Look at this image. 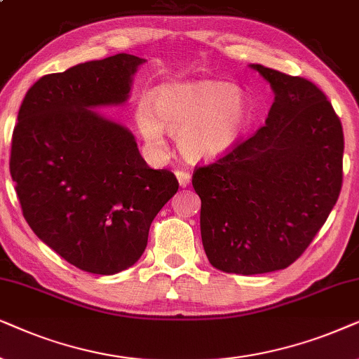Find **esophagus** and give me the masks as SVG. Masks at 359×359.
<instances>
[{"label":"esophagus","mask_w":359,"mask_h":359,"mask_svg":"<svg viewBox=\"0 0 359 359\" xmlns=\"http://www.w3.org/2000/svg\"><path fill=\"white\" fill-rule=\"evenodd\" d=\"M175 177H177V180H179L180 187H187V185L190 184V174H189V172L177 170L175 172Z\"/></svg>","instance_id":"esophagus-1"}]
</instances>
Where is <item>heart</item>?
Masks as SVG:
<instances>
[{
	"instance_id": "obj_1",
	"label": "heart",
	"mask_w": 359,
	"mask_h": 359,
	"mask_svg": "<svg viewBox=\"0 0 359 359\" xmlns=\"http://www.w3.org/2000/svg\"><path fill=\"white\" fill-rule=\"evenodd\" d=\"M252 121V107L241 88L217 80L161 85L152 104L135 108V124L147 144L162 149L164 130L177 136L190 161H213L235 147Z\"/></svg>"
}]
</instances>
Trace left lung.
I'll use <instances>...</instances> for the list:
<instances>
[{
    "label": "left lung",
    "mask_w": 359,
    "mask_h": 359,
    "mask_svg": "<svg viewBox=\"0 0 359 359\" xmlns=\"http://www.w3.org/2000/svg\"><path fill=\"white\" fill-rule=\"evenodd\" d=\"M269 82L266 126L194 172L210 264L251 276L292 264L327 222L343 180V128L309 80L251 64Z\"/></svg>",
    "instance_id": "obj_1"
}]
</instances>
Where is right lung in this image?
I'll return each mask as SVG.
<instances>
[{
	"label": "right lung",
	"instance_id": "right-lung-1",
	"mask_svg": "<svg viewBox=\"0 0 359 359\" xmlns=\"http://www.w3.org/2000/svg\"><path fill=\"white\" fill-rule=\"evenodd\" d=\"M144 59L116 54L27 90L13 133V182L32 231L67 262L92 274L131 267L152 219L179 190L175 175L146 164L133 133L98 107L128 102Z\"/></svg>",
	"mask_w": 359,
	"mask_h": 359
}]
</instances>
